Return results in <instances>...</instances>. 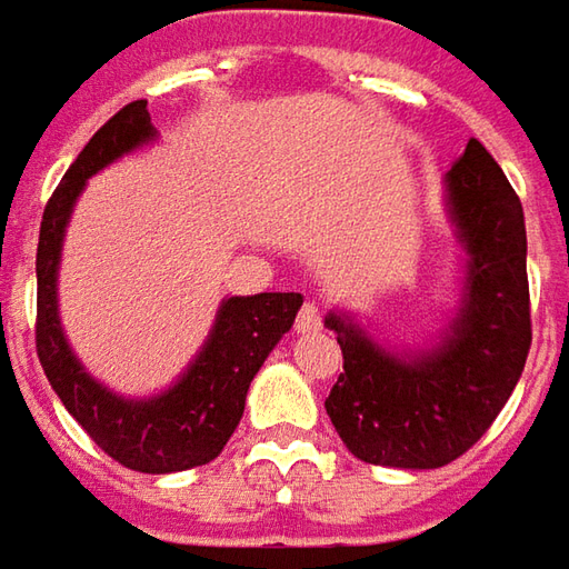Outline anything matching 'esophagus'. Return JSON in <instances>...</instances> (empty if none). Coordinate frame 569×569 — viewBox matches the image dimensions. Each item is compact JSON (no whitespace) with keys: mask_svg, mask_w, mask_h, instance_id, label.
Masks as SVG:
<instances>
[{"mask_svg":"<svg viewBox=\"0 0 569 569\" xmlns=\"http://www.w3.org/2000/svg\"><path fill=\"white\" fill-rule=\"evenodd\" d=\"M297 331H316L319 326H322V316H319V307L316 303H303L300 307V312H297Z\"/></svg>","mask_w":569,"mask_h":569,"instance_id":"1","label":"esophagus"}]
</instances>
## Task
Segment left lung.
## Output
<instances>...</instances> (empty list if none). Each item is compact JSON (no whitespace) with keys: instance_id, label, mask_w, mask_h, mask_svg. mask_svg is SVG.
<instances>
[{"instance_id":"obj_1","label":"left lung","mask_w":569,"mask_h":569,"mask_svg":"<svg viewBox=\"0 0 569 569\" xmlns=\"http://www.w3.org/2000/svg\"><path fill=\"white\" fill-rule=\"evenodd\" d=\"M448 200L470 253L467 300L429 353L395 357L331 312L345 372L326 398L347 451L376 467L436 470L489 432L532 345L520 197L470 137L448 171Z\"/></svg>"}]
</instances>
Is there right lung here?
<instances>
[{"instance_id": "add662e5", "label": "right lung", "mask_w": 569, "mask_h": 569, "mask_svg": "<svg viewBox=\"0 0 569 569\" xmlns=\"http://www.w3.org/2000/svg\"><path fill=\"white\" fill-rule=\"evenodd\" d=\"M147 99L128 102L99 128L49 197L37 243V357L80 429L121 467L178 472L216 460L243 417L247 388L293 326L300 293L228 297L203 353L181 382L152 400H121L97 385L64 345L56 316V272L71 206L90 174L152 137Z\"/></svg>"}]
</instances>
